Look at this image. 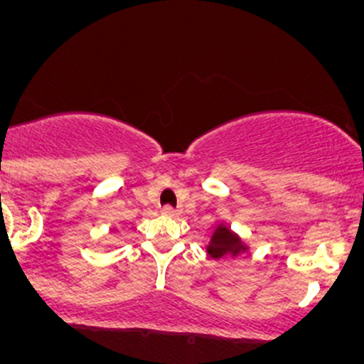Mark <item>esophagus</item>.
<instances>
[{
	"label": "esophagus",
	"instance_id": "34e87169",
	"mask_svg": "<svg viewBox=\"0 0 364 364\" xmlns=\"http://www.w3.org/2000/svg\"><path fill=\"white\" fill-rule=\"evenodd\" d=\"M161 212H163L164 215H170V218H175V215H178V210H177V208L170 207V205H164V207L161 208Z\"/></svg>",
	"mask_w": 364,
	"mask_h": 364
}]
</instances>
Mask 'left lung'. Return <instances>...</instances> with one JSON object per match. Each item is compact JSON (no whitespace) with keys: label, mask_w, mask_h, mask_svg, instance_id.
<instances>
[{"label":"left lung","mask_w":364,"mask_h":364,"mask_svg":"<svg viewBox=\"0 0 364 364\" xmlns=\"http://www.w3.org/2000/svg\"><path fill=\"white\" fill-rule=\"evenodd\" d=\"M242 251H246V246H242L239 237L223 225L215 228V232L212 233L210 244L207 246V253L210 258L237 257Z\"/></svg>","instance_id":"8db88e82"}]
</instances>
